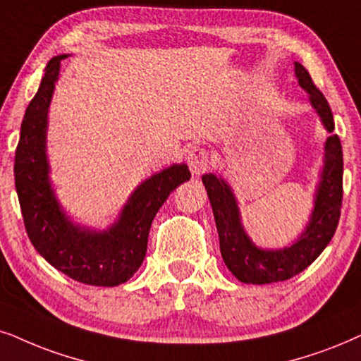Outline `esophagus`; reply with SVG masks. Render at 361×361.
Returning a JSON list of instances; mask_svg holds the SVG:
<instances>
[{
    "label": "esophagus",
    "instance_id": "esophagus-1",
    "mask_svg": "<svg viewBox=\"0 0 361 361\" xmlns=\"http://www.w3.org/2000/svg\"><path fill=\"white\" fill-rule=\"evenodd\" d=\"M186 161H188V166L193 175H202L203 171H207L209 168V154L204 148L195 147L190 149L188 157H186Z\"/></svg>",
    "mask_w": 361,
    "mask_h": 361
}]
</instances>
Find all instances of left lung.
<instances>
[{
    "label": "left lung",
    "instance_id": "obj_1",
    "mask_svg": "<svg viewBox=\"0 0 361 361\" xmlns=\"http://www.w3.org/2000/svg\"><path fill=\"white\" fill-rule=\"evenodd\" d=\"M295 76L308 93V102L322 125L331 133L335 123L330 104L313 85L310 73L298 61H295ZM202 181L212 203L220 252L228 270L240 281L252 285L285 281L302 273L320 257L338 226L343 196V153L340 138L336 135L326 138L323 166L318 175L308 223L296 240L283 248H262L250 238L241 221L238 200L226 180L220 175L204 173Z\"/></svg>",
    "mask_w": 361,
    "mask_h": 361
}]
</instances>
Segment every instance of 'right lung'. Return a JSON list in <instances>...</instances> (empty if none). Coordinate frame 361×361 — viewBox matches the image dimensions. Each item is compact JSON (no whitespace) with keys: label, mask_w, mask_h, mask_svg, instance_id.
I'll use <instances>...</instances> for the list:
<instances>
[{"label":"right lung","mask_w":361,"mask_h":361,"mask_svg":"<svg viewBox=\"0 0 361 361\" xmlns=\"http://www.w3.org/2000/svg\"><path fill=\"white\" fill-rule=\"evenodd\" d=\"M49 59L38 93L26 108L15 154V185L26 231L41 257L73 280L118 286L138 271L147 255L153 218L173 190L191 178L185 163L141 181L116 220L104 230L73 221L53 188L47 153L48 113L61 59Z\"/></svg>","instance_id":"add662e5"}]
</instances>
